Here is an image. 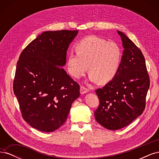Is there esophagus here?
I'll return each mask as SVG.
<instances>
[{
    "mask_svg": "<svg viewBox=\"0 0 159 159\" xmlns=\"http://www.w3.org/2000/svg\"><path fill=\"white\" fill-rule=\"evenodd\" d=\"M88 91H89V89L85 88L84 86H81L80 87V93L81 94H84V93H88Z\"/></svg>",
    "mask_w": 159,
    "mask_h": 159,
    "instance_id": "1",
    "label": "esophagus"
}]
</instances>
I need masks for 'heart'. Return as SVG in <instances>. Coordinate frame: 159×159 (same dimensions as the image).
Wrapping results in <instances>:
<instances>
[{
    "label": "heart",
    "instance_id": "b5f03b06",
    "mask_svg": "<svg viewBox=\"0 0 159 159\" xmlns=\"http://www.w3.org/2000/svg\"><path fill=\"white\" fill-rule=\"evenodd\" d=\"M76 54L67 60V70L74 78H80L88 70L89 80L105 84L111 81L119 70L122 51L116 42L96 36L85 37L75 44Z\"/></svg>",
    "mask_w": 159,
    "mask_h": 159
}]
</instances>
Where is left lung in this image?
<instances>
[{"label": "left lung", "mask_w": 159, "mask_h": 159, "mask_svg": "<svg viewBox=\"0 0 159 159\" xmlns=\"http://www.w3.org/2000/svg\"><path fill=\"white\" fill-rule=\"evenodd\" d=\"M117 32L124 48L121 66L111 81L95 91L99 100L94 113L95 119L109 130L125 127L140 116L150 86L142 52L124 33Z\"/></svg>", "instance_id": "8db88e82"}]
</instances>
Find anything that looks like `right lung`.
I'll use <instances>...</instances> for the list:
<instances>
[{
	"instance_id": "1",
	"label": "right lung",
	"mask_w": 159,
	"mask_h": 159,
	"mask_svg": "<svg viewBox=\"0 0 159 159\" xmlns=\"http://www.w3.org/2000/svg\"><path fill=\"white\" fill-rule=\"evenodd\" d=\"M78 30L46 31L23 50L17 62L13 91L22 116L40 131L52 132L68 117L80 96V85L62 68Z\"/></svg>"
}]
</instances>
